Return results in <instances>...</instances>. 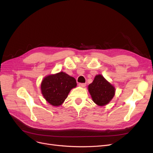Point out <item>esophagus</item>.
Returning <instances> with one entry per match:
<instances>
[{"instance_id":"34e87169","label":"esophagus","mask_w":153,"mask_h":153,"mask_svg":"<svg viewBox=\"0 0 153 153\" xmlns=\"http://www.w3.org/2000/svg\"><path fill=\"white\" fill-rule=\"evenodd\" d=\"M85 84H84V83H80V84H78V85H79L80 87H85Z\"/></svg>"}]
</instances>
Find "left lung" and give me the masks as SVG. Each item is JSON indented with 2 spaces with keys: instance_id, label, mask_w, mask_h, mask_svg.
<instances>
[{
  "instance_id": "1",
  "label": "left lung",
  "mask_w": 153,
  "mask_h": 153,
  "mask_svg": "<svg viewBox=\"0 0 153 153\" xmlns=\"http://www.w3.org/2000/svg\"><path fill=\"white\" fill-rule=\"evenodd\" d=\"M88 90L92 101L99 106L107 105L115 95V87L101 75H98L91 84Z\"/></svg>"
}]
</instances>
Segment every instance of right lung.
<instances>
[{
    "instance_id": "right-lung-1",
    "label": "right lung",
    "mask_w": 153,
    "mask_h": 153,
    "mask_svg": "<svg viewBox=\"0 0 153 153\" xmlns=\"http://www.w3.org/2000/svg\"><path fill=\"white\" fill-rule=\"evenodd\" d=\"M76 86L75 78L62 71L45 77L41 90L47 101L52 106H58L63 103L69 92Z\"/></svg>"
}]
</instances>
